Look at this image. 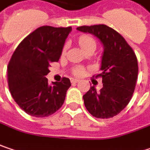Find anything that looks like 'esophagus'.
<instances>
[{
  "label": "esophagus",
  "mask_w": 150,
  "mask_h": 150,
  "mask_svg": "<svg viewBox=\"0 0 150 150\" xmlns=\"http://www.w3.org/2000/svg\"><path fill=\"white\" fill-rule=\"evenodd\" d=\"M79 81H80L79 79H71V83H77Z\"/></svg>",
  "instance_id": "34e87169"
}]
</instances>
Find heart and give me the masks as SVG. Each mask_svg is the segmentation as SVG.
<instances>
[{
	"mask_svg": "<svg viewBox=\"0 0 150 150\" xmlns=\"http://www.w3.org/2000/svg\"><path fill=\"white\" fill-rule=\"evenodd\" d=\"M78 43H79L80 47L83 49V50L90 48V47H94V48L96 47V41H95V40L93 39L92 36H90V35H85L80 36V38H79V40H78ZM67 46H68V45L65 44L64 47H63V53L65 52V51H66L67 49ZM81 72H82V70H81V69H80V68H77V69H75V70H74V73H75V75H80Z\"/></svg>",
	"mask_w": 150,
	"mask_h": 150,
	"instance_id": "obj_1",
	"label": "heart"
}]
</instances>
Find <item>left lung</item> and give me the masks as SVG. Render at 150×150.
I'll use <instances>...</instances> for the list:
<instances>
[{"mask_svg":"<svg viewBox=\"0 0 150 150\" xmlns=\"http://www.w3.org/2000/svg\"><path fill=\"white\" fill-rule=\"evenodd\" d=\"M77 30L90 33L103 46L101 77L103 87L95 86L83 95L85 106L96 118L108 119L118 115L131 100L136 86L138 65L135 52L118 32L107 25L81 26Z\"/></svg>","mask_w":150,"mask_h":150,"instance_id":"8db88e82","label":"left lung"}]
</instances>
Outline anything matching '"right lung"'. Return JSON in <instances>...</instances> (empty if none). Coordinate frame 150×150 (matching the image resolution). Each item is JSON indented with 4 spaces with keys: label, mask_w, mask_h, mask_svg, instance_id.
I'll use <instances>...</instances> for the list:
<instances>
[{
    "label": "right lung",
    "mask_w": 150,
    "mask_h": 150,
    "mask_svg": "<svg viewBox=\"0 0 150 150\" xmlns=\"http://www.w3.org/2000/svg\"><path fill=\"white\" fill-rule=\"evenodd\" d=\"M72 28L42 26L20 42L7 66L9 91L14 101L28 115L47 117L63 105L71 83L64 77L61 82L49 85L46 75L52 62H57Z\"/></svg>",
    "instance_id": "right-lung-1"
}]
</instances>
